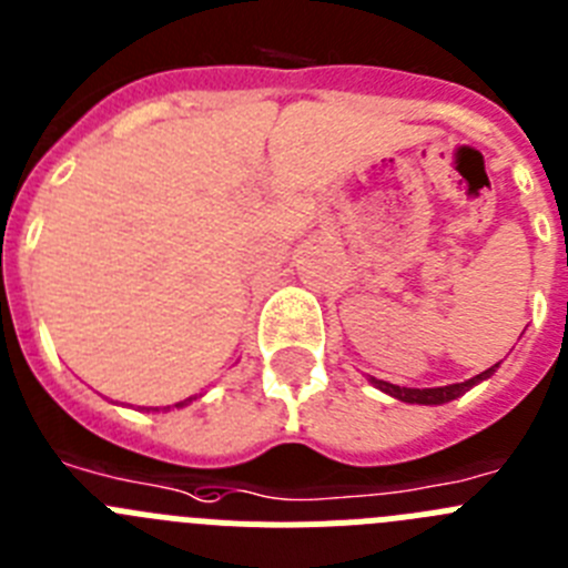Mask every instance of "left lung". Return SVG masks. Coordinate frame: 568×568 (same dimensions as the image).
<instances>
[{"label": "left lung", "instance_id": "1", "mask_svg": "<svg viewBox=\"0 0 568 568\" xmlns=\"http://www.w3.org/2000/svg\"><path fill=\"white\" fill-rule=\"evenodd\" d=\"M498 366V363H496ZM496 366H490L487 372L476 374V377L465 379V383H454V386H442V388H399V386H392V383H383V379H374V386L383 388L386 394H392V397L403 399V403H419V405H442V403H450V399L462 397L465 392H470L473 386H476L478 379H487L493 372H496Z\"/></svg>", "mask_w": 568, "mask_h": 568}]
</instances>
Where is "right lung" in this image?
<instances>
[{
    "mask_svg": "<svg viewBox=\"0 0 568 568\" xmlns=\"http://www.w3.org/2000/svg\"><path fill=\"white\" fill-rule=\"evenodd\" d=\"M185 403H189V399H185ZM185 403H180V405H185Z\"/></svg>",
    "mask_w": 568,
    "mask_h": 568,
    "instance_id": "obj_1",
    "label": "right lung"
}]
</instances>
